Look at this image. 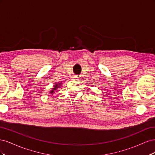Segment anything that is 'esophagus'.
I'll use <instances>...</instances> for the list:
<instances>
[{
    "label": "esophagus",
    "mask_w": 155,
    "mask_h": 155,
    "mask_svg": "<svg viewBox=\"0 0 155 155\" xmlns=\"http://www.w3.org/2000/svg\"><path fill=\"white\" fill-rule=\"evenodd\" d=\"M79 76H74V77H73V78H74V79H79Z\"/></svg>",
    "instance_id": "obj_1"
}]
</instances>
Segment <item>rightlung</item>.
Instances as JSON below:
<instances>
[{
	"label": "right lung",
	"mask_w": 155,
	"mask_h": 155,
	"mask_svg": "<svg viewBox=\"0 0 155 155\" xmlns=\"http://www.w3.org/2000/svg\"><path fill=\"white\" fill-rule=\"evenodd\" d=\"M61 83H56L55 85L54 86V88H53L52 89H51V91L50 92V94H53L55 91L57 90V89H58V88H59V87H61Z\"/></svg>",
	"instance_id": "obj_1"
}]
</instances>
